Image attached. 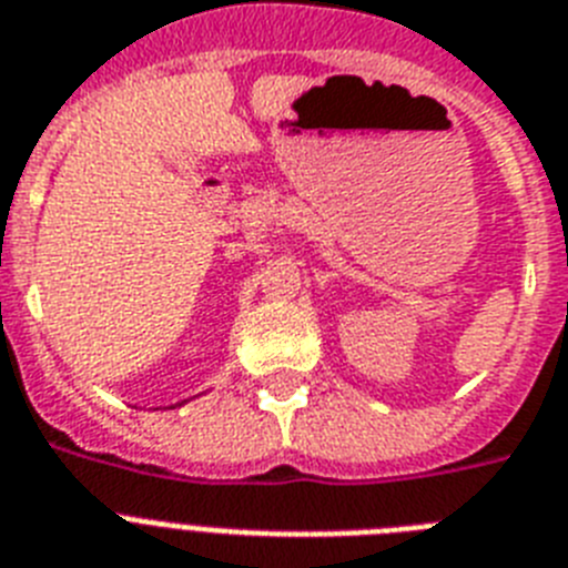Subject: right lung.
I'll use <instances>...</instances> for the list:
<instances>
[{
    "mask_svg": "<svg viewBox=\"0 0 568 568\" xmlns=\"http://www.w3.org/2000/svg\"><path fill=\"white\" fill-rule=\"evenodd\" d=\"M181 404H184V402H181Z\"/></svg>",
    "mask_w": 568,
    "mask_h": 568,
    "instance_id": "1",
    "label": "right lung"
}]
</instances>
